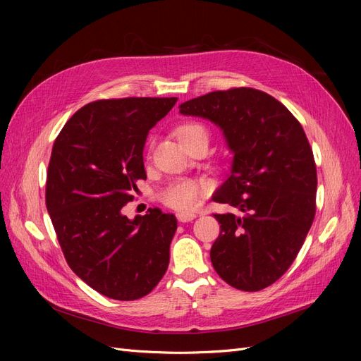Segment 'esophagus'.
Here are the masks:
<instances>
[{"label":"esophagus","instance_id":"1","mask_svg":"<svg viewBox=\"0 0 361 361\" xmlns=\"http://www.w3.org/2000/svg\"><path fill=\"white\" fill-rule=\"evenodd\" d=\"M195 216L197 215H195L194 212H180V214H178V220L180 223H188V221H192Z\"/></svg>","mask_w":361,"mask_h":361}]
</instances>
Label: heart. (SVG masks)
<instances>
[{
	"label": "heart",
	"instance_id": "1",
	"mask_svg": "<svg viewBox=\"0 0 361 361\" xmlns=\"http://www.w3.org/2000/svg\"><path fill=\"white\" fill-rule=\"evenodd\" d=\"M176 137L180 141V145L185 147L195 138L199 137L207 138V133L204 126L188 122L176 128ZM207 191H209L207 183L195 180V179L183 178V179H176L170 182L167 187L161 191L159 199L162 200V203L173 207V209L191 211Z\"/></svg>",
	"mask_w": 361,
	"mask_h": 361
}]
</instances>
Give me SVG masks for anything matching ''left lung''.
Wrapping results in <instances>:
<instances>
[{
    "label": "left lung",
    "mask_w": 361,
    "mask_h": 361,
    "mask_svg": "<svg viewBox=\"0 0 361 361\" xmlns=\"http://www.w3.org/2000/svg\"><path fill=\"white\" fill-rule=\"evenodd\" d=\"M179 113L220 126L232 170L212 195L236 214H214L220 236L211 262L228 285L265 289L292 265L316 212V164L304 129L276 97L250 87L183 102Z\"/></svg>",
    "instance_id": "1"
}]
</instances>
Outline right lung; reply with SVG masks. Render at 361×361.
Here are the masks:
<instances>
[{
  "label": "right lung",
  "mask_w": 361,
  "mask_h": 361,
  "mask_svg": "<svg viewBox=\"0 0 361 361\" xmlns=\"http://www.w3.org/2000/svg\"><path fill=\"white\" fill-rule=\"evenodd\" d=\"M178 97L101 99L80 108L54 141L47 209L68 265L120 301L145 297L164 277L176 216L158 207L129 220L122 209L146 179L149 130Z\"/></svg>",
  "instance_id": "1"
}]
</instances>
